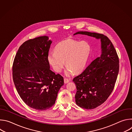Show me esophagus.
<instances>
[{
  "instance_id": "34e87169",
  "label": "esophagus",
  "mask_w": 132,
  "mask_h": 132,
  "mask_svg": "<svg viewBox=\"0 0 132 132\" xmlns=\"http://www.w3.org/2000/svg\"><path fill=\"white\" fill-rule=\"evenodd\" d=\"M69 81H70V80H69V79H67V78H65V79H64V83H65V84L68 83Z\"/></svg>"
}]
</instances>
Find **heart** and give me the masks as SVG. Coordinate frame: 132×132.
Wrapping results in <instances>:
<instances>
[{"label": "heart", "mask_w": 132, "mask_h": 132, "mask_svg": "<svg viewBox=\"0 0 132 132\" xmlns=\"http://www.w3.org/2000/svg\"><path fill=\"white\" fill-rule=\"evenodd\" d=\"M91 52L90 44L85 41H78L71 39L60 42L55 51H51L47 60L56 72H61L65 65V75L69 77L73 72H79L85 68Z\"/></svg>", "instance_id": "1"}]
</instances>
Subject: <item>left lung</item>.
Segmentation results:
<instances>
[{
    "label": "left lung",
    "instance_id": "8db88e82",
    "mask_svg": "<svg viewBox=\"0 0 132 132\" xmlns=\"http://www.w3.org/2000/svg\"><path fill=\"white\" fill-rule=\"evenodd\" d=\"M101 41V54L73 79L76 86L75 101L85 109H93L104 103L114 89L119 71V60L113 45L103 34L79 31Z\"/></svg>",
    "mask_w": 132,
    "mask_h": 132
}]
</instances>
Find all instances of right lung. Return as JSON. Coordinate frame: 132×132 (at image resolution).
<instances>
[{
  "label": "right lung",
  "mask_w": 132,
  "mask_h": 132,
  "mask_svg": "<svg viewBox=\"0 0 132 132\" xmlns=\"http://www.w3.org/2000/svg\"><path fill=\"white\" fill-rule=\"evenodd\" d=\"M52 41L42 36L24 42L14 59L12 77L22 100L31 108L43 111L55 103L64 78L50 69L47 55Z\"/></svg>",
  "instance_id": "right-lung-1"
}]
</instances>
